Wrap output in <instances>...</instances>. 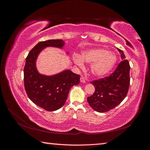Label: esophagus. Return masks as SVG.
Wrapping results in <instances>:
<instances>
[{
	"label": "esophagus",
	"mask_w": 150,
	"mask_h": 150,
	"mask_svg": "<svg viewBox=\"0 0 150 150\" xmlns=\"http://www.w3.org/2000/svg\"><path fill=\"white\" fill-rule=\"evenodd\" d=\"M80 81L81 83H86V80L84 79V78H83V77H81V78H80Z\"/></svg>",
	"instance_id": "34e87169"
}]
</instances>
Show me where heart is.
<instances>
[{
  "label": "heart",
  "mask_w": 150,
  "mask_h": 150,
  "mask_svg": "<svg viewBox=\"0 0 150 150\" xmlns=\"http://www.w3.org/2000/svg\"><path fill=\"white\" fill-rule=\"evenodd\" d=\"M73 61L80 67L84 66V62L91 64V72L96 77L107 75L115 67L117 62L116 54L104 49H92L81 52V57L78 55L73 56Z\"/></svg>",
  "instance_id": "obj_1"
}]
</instances>
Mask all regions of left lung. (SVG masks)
Masks as SVG:
<instances>
[{
  "instance_id": "left-lung-1",
  "label": "left lung",
  "mask_w": 150,
  "mask_h": 150,
  "mask_svg": "<svg viewBox=\"0 0 150 150\" xmlns=\"http://www.w3.org/2000/svg\"><path fill=\"white\" fill-rule=\"evenodd\" d=\"M121 54L122 61L116 69L108 77L93 81L95 92L88 97L87 101L94 111L104 112L115 108L126 96L128 91L130 78V66L126 59L123 51L117 49Z\"/></svg>"
}]
</instances>
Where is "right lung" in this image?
<instances>
[{
  "mask_svg": "<svg viewBox=\"0 0 150 150\" xmlns=\"http://www.w3.org/2000/svg\"><path fill=\"white\" fill-rule=\"evenodd\" d=\"M64 44L65 42L61 39L39 42L26 57L24 69L26 93L36 105L48 111L57 110L64 106L70 89L78 85L80 81L79 75L69 69L54 75L46 76L40 74L36 67L38 57L44 48L54 47L62 49Z\"/></svg>",
  "mask_w": 150,
  "mask_h": 150,
  "instance_id": "1",
  "label": "right lung"
}]
</instances>
